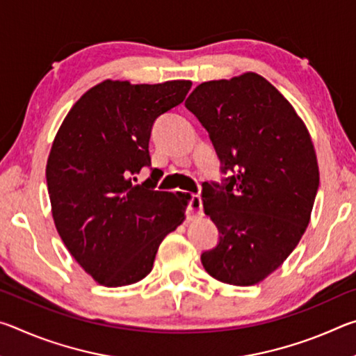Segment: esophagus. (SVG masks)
<instances>
[{
	"label": "esophagus",
	"mask_w": 356,
	"mask_h": 356,
	"mask_svg": "<svg viewBox=\"0 0 356 356\" xmlns=\"http://www.w3.org/2000/svg\"><path fill=\"white\" fill-rule=\"evenodd\" d=\"M188 213H190V218H196V216L202 215V200H201V196L193 195L190 197Z\"/></svg>",
	"instance_id": "34e87169"
}]
</instances>
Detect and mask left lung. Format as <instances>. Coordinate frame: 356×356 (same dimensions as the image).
<instances>
[{
	"label": "left lung",
	"instance_id": "left-lung-1",
	"mask_svg": "<svg viewBox=\"0 0 356 356\" xmlns=\"http://www.w3.org/2000/svg\"><path fill=\"white\" fill-rule=\"evenodd\" d=\"M185 106L200 119L234 176L204 184V212L220 232L201 262L215 280L252 286L298 245L318 188L314 144L287 99L264 76L246 72L196 86Z\"/></svg>",
	"mask_w": 356,
	"mask_h": 356
}]
</instances>
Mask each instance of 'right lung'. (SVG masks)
<instances>
[{
  "instance_id": "add662e5",
  "label": "right lung",
  "mask_w": 356,
  "mask_h": 356,
  "mask_svg": "<svg viewBox=\"0 0 356 356\" xmlns=\"http://www.w3.org/2000/svg\"><path fill=\"white\" fill-rule=\"evenodd\" d=\"M191 81L131 84L105 80L72 106L47 161L51 213L65 248L102 286L141 281L160 243L185 220L190 196L156 191L150 166L155 119L182 104Z\"/></svg>"
}]
</instances>
